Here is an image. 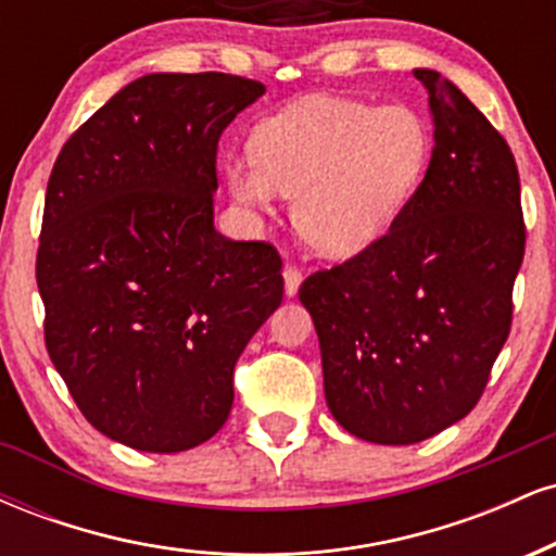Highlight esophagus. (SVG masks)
Masks as SVG:
<instances>
[{
    "mask_svg": "<svg viewBox=\"0 0 556 556\" xmlns=\"http://www.w3.org/2000/svg\"><path fill=\"white\" fill-rule=\"evenodd\" d=\"M282 277H285V295L295 298L300 290V282H303V274H300L298 266H285Z\"/></svg>",
    "mask_w": 556,
    "mask_h": 556,
    "instance_id": "esophagus-1",
    "label": "esophagus"
}]
</instances>
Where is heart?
I'll use <instances>...</instances> for the list:
<instances>
[{"instance_id": "b5f03b06", "label": "heart", "mask_w": 556, "mask_h": 556, "mask_svg": "<svg viewBox=\"0 0 556 556\" xmlns=\"http://www.w3.org/2000/svg\"><path fill=\"white\" fill-rule=\"evenodd\" d=\"M253 159L227 164L240 206L271 214L295 198L298 235L327 258L358 256L397 222L429 167L431 138L410 106L305 96L253 132Z\"/></svg>"}]
</instances>
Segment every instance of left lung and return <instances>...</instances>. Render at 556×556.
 <instances>
[{
	"mask_svg": "<svg viewBox=\"0 0 556 556\" xmlns=\"http://www.w3.org/2000/svg\"><path fill=\"white\" fill-rule=\"evenodd\" d=\"M433 151L384 238L300 285L337 424L374 444H416L468 416L513 324L526 253L520 177L500 132L437 70Z\"/></svg>",
	"mask_w": 556,
	"mask_h": 556,
	"instance_id": "8db88e82",
	"label": "left lung"
}]
</instances>
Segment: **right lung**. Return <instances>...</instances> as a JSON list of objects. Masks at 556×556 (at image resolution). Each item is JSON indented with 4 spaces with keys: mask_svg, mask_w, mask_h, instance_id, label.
<instances>
[{
    "mask_svg": "<svg viewBox=\"0 0 556 556\" xmlns=\"http://www.w3.org/2000/svg\"><path fill=\"white\" fill-rule=\"evenodd\" d=\"M264 91L225 73L143 75L54 162L36 258L49 358L88 424L132 450L212 439L235 363L282 303L279 253L214 227L216 146Z\"/></svg>",
    "mask_w": 556,
    "mask_h": 556,
    "instance_id": "add662e5",
    "label": "right lung"
}]
</instances>
